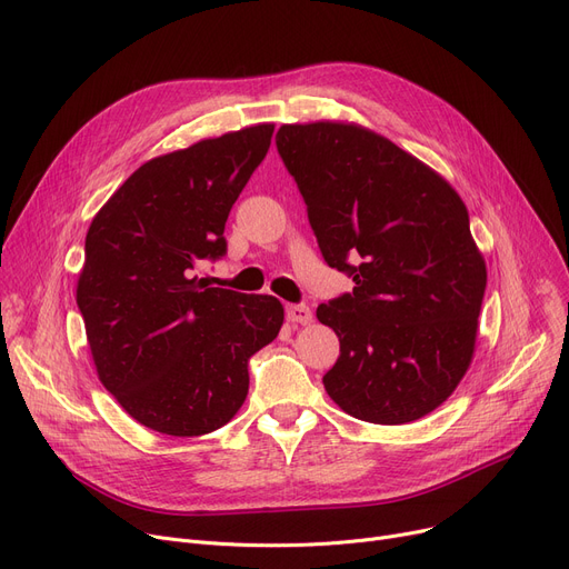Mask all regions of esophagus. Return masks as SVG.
I'll list each match as a JSON object with an SVG mask.
<instances>
[{"label": "esophagus", "instance_id": "1", "mask_svg": "<svg viewBox=\"0 0 569 569\" xmlns=\"http://www.w3.org/2000/svg\"><path fill=\"white\" fill-rule=\"evenodd\" d=\"M286 318H288L290 322L309 325L311 318H313V313H311V309H309L307 305H288V307H286Z\"/></svg>", "mask_w": 569, "mask_h": 569}]
</instances>
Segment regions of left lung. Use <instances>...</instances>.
Listing matches in <instances>:
<instances>
[{
    "label": "left lung",
    "mask_w": 569,
    "mask_h": 569,
    "mask_svg": "<svg viewBox=\"0 0 569 569\" xmlns=\"http://www.w3.org/2000/svg\"><path fill=\"white\" fill-rule=\"evenodd\" d=\"M277 149L325 262L355 281L316 311L341 343L327 395L365 422L420 420L457 390L475 352L487 264L463 200L357 124H283Z\"/></svg>",
    "instance_id": "8db88e82"
}]
</instances>
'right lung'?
Wrapping results in <instances>:
<instances>
[{"label": "right lung", "instance_id": "1", "mask_svg": "<svg viewBox=\"0 0 569 569\" xmlns=\"http://www.w3.org/2000/svg\"><path fill=\"white\" fill-rule=\"evenodd\" d=\"M274 124L207 138L142 163L87 230L76 302L106 390L142 427L191 438L228 425L249 395V360L272 343V295L207 288L198 260L226 253L234 200Z\"/></svg>", "mask_w": 569, "mask_h": 569}]
</instances>
